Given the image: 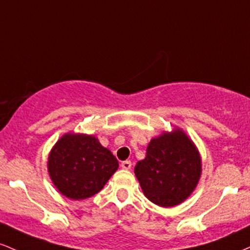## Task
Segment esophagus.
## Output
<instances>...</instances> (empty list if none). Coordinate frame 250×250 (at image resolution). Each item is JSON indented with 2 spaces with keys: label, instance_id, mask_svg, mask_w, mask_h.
<instances>
[{
  "label": "esophagus",
  "instance_id": "obj_1",
  "mask_svg": "<svg viewBox=\"0 0 250 250\" xmlns=\"http://www.w3.org/2000/svg\"><path fill=\"white\" fill-rule=\"evenodd\" d=\"M131 167H132V163H131L130 161H124L122 162V167L124 170H130Z\"/></svg>",
  "mask_w": 250,
  "mask_h": 250
}]
</instances>
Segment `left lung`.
Returning a JSON list of instances; mask_svg holds the SVG:
<instances>
[{"label": "left lung", "instance_id": "left-lung-1", "mask_svg": "<svg viewBox=\"0 0 250 250\" xmlns=\"http://www.w3.org/2000/svg\"><path fill=\"white\" fill-rule=\"evenodd\" d=\"M134 173L145 197L163 208L183 203L197 187L202 158L192 139L182 128L162 132L150 140L146 157Z\"/></svg>", "mask_w": 250, "mask_h": 250}]
</instances>
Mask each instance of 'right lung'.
I'll return each mask as SVG.
<instances>
[{
	"instance_id": "right-lung-1",
	"label": "right lung",
	"mask_w": 250,
	"mask_h": 250,
	"mask_svg": "<svg viewBox=\"0 0 250 250\" xmlns=\"http://www.w3.org/2000/svg\"><path fill=\"white\" fill-rule=\"evenodd\" d=\"M119 167L93 134L67 132L54 144L47 169L53 184L69 200H85L103 189Z\"/></svg>"
}]
</instances>
